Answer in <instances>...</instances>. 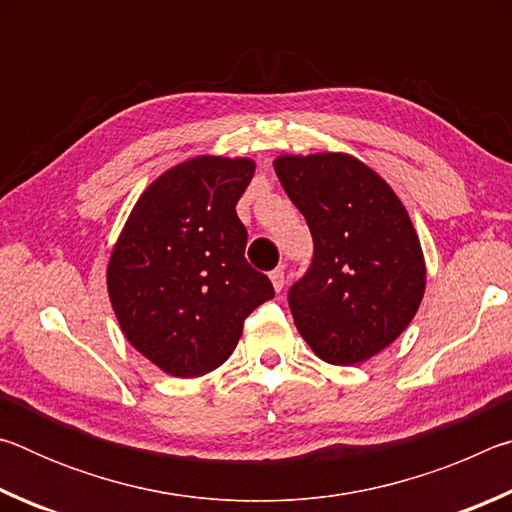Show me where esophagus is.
<instances>
[{
  "instance_id": "obj_1",
  "label": "esophagus",
  "mask_w": 512,
  "mask_h": 512,
  "mask_svg": "<svg viewBox=\"0 0 512 512\" xmlns=\"http://www.w3.org/2000/svg\"><path fill=\"white\" fill-rule=\"evenodd\" d=\"M268 277H271L273 289L280 293L284 289V271H282V268H275V271H271V275H268Z\"/></svg>"
}]
</instances>
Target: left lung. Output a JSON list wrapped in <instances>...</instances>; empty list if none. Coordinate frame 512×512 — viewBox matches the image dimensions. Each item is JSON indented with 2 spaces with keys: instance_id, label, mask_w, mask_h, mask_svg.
Segmentation results:
<instances>
[{
  "instance_id": "left-lung-1",
  "label": "left lung",
  "mask_w": 512,
  "mask_h": 512,
  "mask_svg": "<svg viewBox=\"0 0 512 512\" xmlns=\"http://www.w3.org/2000/svg\"><path fill=\"white\" fill-rule=\"evenodd\" d=\"M273 167L314 237V262L289 291L293 323L323 361H368L409 327L427 287L411 216L350 153L280 155Z\"/></svg>"
}]
</instances>
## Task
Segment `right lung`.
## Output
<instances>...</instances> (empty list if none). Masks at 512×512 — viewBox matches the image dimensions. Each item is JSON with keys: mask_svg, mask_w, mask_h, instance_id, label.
Wrapping results in <instances>:
<instances>
[{"mask_svg": "<svg viewBox=\"0 0 512 512\" xmlns=\"http://www.w3.org/2000/svg\"><path fill=\"white\" fill-rule=\"evenodd\" d=\"M250 158L196 155L153 180L112 246L106 282L128 343L171 377H201L228 361L250 311L275 296L246 262L235 205Z\"/></svg>", "mask_w": 512, "mask_h": 512, "instance_id": "1", "label": "right lung"}]
</instances>
